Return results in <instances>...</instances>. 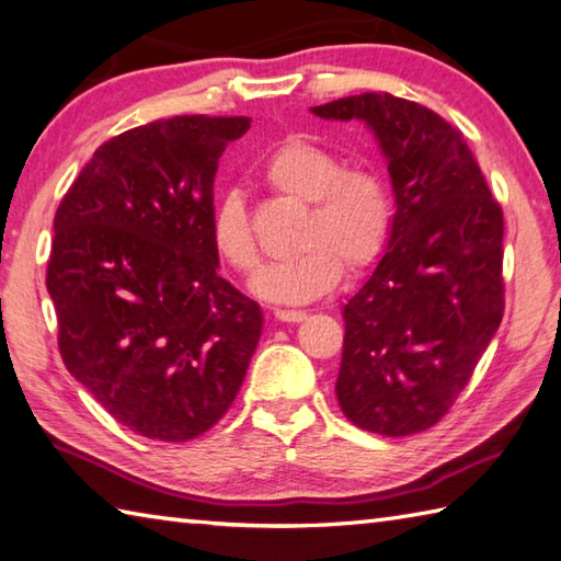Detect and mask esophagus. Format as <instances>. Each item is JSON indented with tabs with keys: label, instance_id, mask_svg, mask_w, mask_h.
Listing matches in <instances>:
<instances>
[{
	"label": "esophagus",
	"instance_id": "34e87169",
	"mask_svg": "<svg viewBox=\"0 0 561 561\" xmlns=\"http://www.w3.org/2000/svg\"><path fill=\"white\" fill-rule=\"evenodd\" d=\"M273 314H276L278 322H293V324L307 319V312H300V310H276Z\"/></svg>",
	"mask_w": 561,
	"mask_h": 561
}]
</instances>
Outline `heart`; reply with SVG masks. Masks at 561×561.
I'll return each instance as SVG.
<instances>
[{
  "label": "heart",
  "mask_w": 561,
  "mask_h": 561,
  "mask_svg": "<svg viewBox=\"0 0 561 561\" xmlns=\"http://www.w3.org/2000/svg\"><path fill=\"white\" fill-rule=\"evenodd\" d=\"M280 196L307 203L295 256L271 264L251 280L268 302L302 305L322 297L348 271L373 266L387 249L394 225L392 193L373 167H344L341 159L307 140H288L261 169ZM210 239L217 254L239 273L259 266V244L244 196L237 188L217 193L210 210Z\"/></svg>",
  "instance_id": "1"
}]
</instances>
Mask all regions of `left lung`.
I'll return each instance as SVG.
<instances>
[{"label":"left lung","mask_w":561,"mask_h":561,"mask_svg":"<svg viewBox=\"0 0 561 561\" xmlns=\"http://www.w3.org/2000/svg\"><path fill=\"white\" fill-rule=\"evenodd\" d=\"M312 113L368 125L397 208L344 307L339 407L358 428L411 436L448 414L504 317V213L462 133L416 101L368 91Z\"/></svg>","instance_id":"8db88e82"}]
</instances>
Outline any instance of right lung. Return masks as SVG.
Instances as JSON below:
<instances>
[{
  "label": "right lung",
  "instance_id": "add662e5",
  "mask_svg": "<svg viewBox=\"0 0 561 561\" xmlns=\"http://www.w3.org/2000/svg\"><path fill=\"white\" fill-rule=\"evenodd\" d=\"M249 118L176 116L111 137L55 213L48 293L65 368L137 436L181 443L232 407L261 307L217 276L213 181Z\"/></svg>",
  "mask_w": 561,
  "mask_h": 561
}]
</instances>
